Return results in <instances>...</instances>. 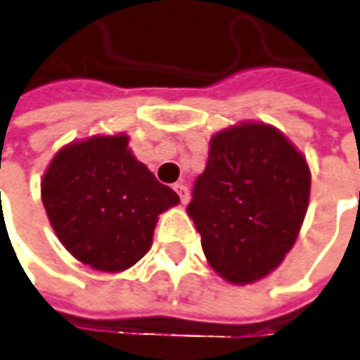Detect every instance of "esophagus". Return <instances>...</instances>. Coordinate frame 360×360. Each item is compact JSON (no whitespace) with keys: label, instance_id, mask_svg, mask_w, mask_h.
Segmentation results:
<instances>
[{"label":"esophagus","instance_id":"1","mask_svg":"<svg viewBox=\"0 0 360 360\" xmlns=\"http://www.w3.org/2000/svg\"><path fill=\"white\" fill-rule=\"evenodd\" d=\"M173 189L177 191V195H179V199L183 205H187V202H189V187H187L185 183H177Z\"/></svg>","mask_w":360,"mask_h":360}]
</instances>
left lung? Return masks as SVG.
<instances>
[{
    "mask_svg": "<svg viewBox=\"0 0 360 360\" xmlns=\"http://www.w3.org/2000/svg\"><path fill=\"white\" fill-rule=\"evenodd\" d=\"M309 189L307 161L274 126L214 134L187 207L212 270L238 285L274 272L300 234Z\"/></svg>",
    "mask_w": 360,
    "mask_h": 360,
    "instance_id": "1",
    "label": "left lung"
}]
</instances>
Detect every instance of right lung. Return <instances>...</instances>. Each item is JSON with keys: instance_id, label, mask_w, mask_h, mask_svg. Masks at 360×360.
<instances>
[{"instance_id": "add662e5", "label": "right lung", "mask_w": 360, "mask_h": 360, "mask_svg": "<svg viewBox=\"0 0 360 360\" xmlns=\"http://www.w3.org/2000/svg\"><path fill=\"white\" fill-rule=\"evenodd\" d=\"M128 136H94L58 149L41 197L58 240L77 260L122 272L151 246L161 212L179 202L167 185L134 158Z\"/></svg>"}]
</instances>
